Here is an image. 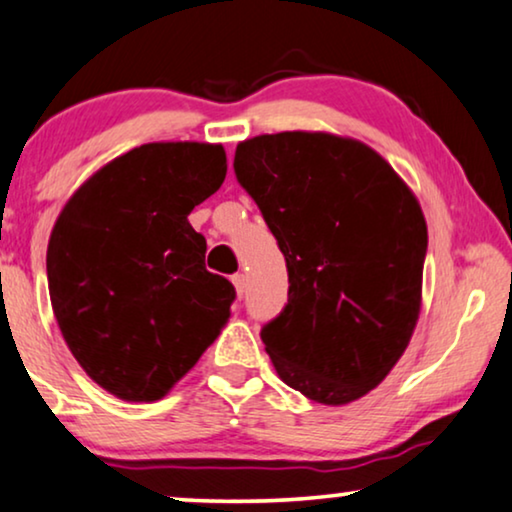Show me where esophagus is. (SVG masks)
I'll return each mask as SVG.
<instances>
[{"mask_svg": "<svg viewBox=\"0 0 512 512\" xmlns=\"http://www.w3.org/2000/svg\"><path fill=\"white\" fill-rule=\"evenodd\" d=\"M231 283H234L236 295L243 297V292H245V274H234V276H231Z\"/></svg>", "mask_w": 512, "mask_h": 512, "instance_id": "1", "label": "esophagus"}]
</instances>
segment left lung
Listing matches in <instances>:
<instances>
[{"label": "left lung", "instance_id": "8db88e82", "mask_svg": "<svg viewBox=\"0 0 512 512\" xmlns=\"http://www.w3.org/2000/svg\"><path fill=\"white\" fill-rule=\"evenodd\" d=\"M234 170L288 264V304L262 327L278 377L320 405L363 398L419 320L428 229L417 196L365 142L323 131L238 142Z\"/></svg>", "mask_w": 512, "mask_h": 512}]
</instances>
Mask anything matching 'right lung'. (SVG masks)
Here are the masks:
<instances>
[{
  "mask_svg": "<svg viewBox=\"0 0 512 512\" xmlns=\"http://www.w3.org/2000/svg\"><path fill=\"white\" fill-rule=\"evenodd\" d=\"M224 175L222 145L149 142L95 170L53 224V316L119 400H161L227 325L234 285L206 269V238L187 220Z\"/></svg>",
  "mask_w": 512,
  "mask_h": 512,
  "instance_id": "obj_1",
  "label": "right lung"
}]
</instances>
